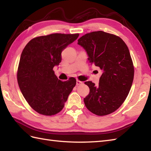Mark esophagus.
<instances>
[{
  "instance_id": "34e87169",
  "label": "esophagus",
  "mask_w": 151,
  "mask_h": 151,
  "mask_svg": "<svg viewBox=\"0 0 151 151\" xmlns=\"http://www.w3.org/2000/svg\"><path fill=\"white\" fill-rule=\"evenodd\" d=\"M83 84V82H81V81H76V85L77 86H79V85H81V84Z\"/></svg>"
}]
</instances>
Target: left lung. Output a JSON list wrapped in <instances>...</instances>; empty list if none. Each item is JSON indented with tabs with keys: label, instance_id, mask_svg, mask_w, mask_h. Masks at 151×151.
I'll list each match as a JSON object with an SVG mask.
<instances>
[{
	"label": "left lung",
	"instance_id": "1",
	"mask_svg": "<svg viewBox=\"0 0 151 151\" xmlns=\"http://www.w3.org/2000/svg\"><path fill=\"white\" fill-rule=\"evenodd\" d=\"M78 44L87 52L88 60L102 70L99 85L86 82L89 95L86 108L102 116L115 111L123 103L132 85L134 69L129 48L121 37L102 31L85 34Z\"/></svg>",
	"mask_w": 151,
	"mask_h": 151
}]
</instances>
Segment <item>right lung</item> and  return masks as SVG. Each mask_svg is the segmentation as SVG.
<instances>
[{"label":"right lung","instance_id":"right-lung-1","mask_svg":"<svg viewBox=\"0 0 151 151\" xmlns=\"http://www.w3.org/2000/svg\"><path fill=\"white\" fill-rule=\"evenodd\" d=\"M78 34H52L35 37L24 48L19 61L17 82L22 95L37 113L52 115L62 110L76 79L62 82L53 68L62 60V51Z\"/></svg>","mask_w":151,"mask_h":151}]
</instances>
